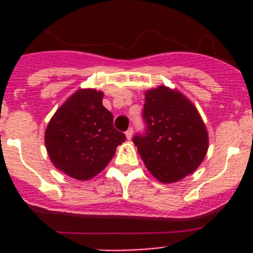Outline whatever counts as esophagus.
<instances>
[{
	"label": "esophagus",
	"instance_id": "esophagus-1",
	"mask_svg": "<svg viewBox=\"0 0 253 253\" xmlns=\"http://www.w3.org/2000/svg\"><path fill=\"white\" fill-rule=\"evenodd\" d=\"M125 135H126L128 139H131V137H133V128H129L128 130L125 131Z\"/></svg>",
	"mask_w": 253,
	"mask_h": 253
}]
</instances>
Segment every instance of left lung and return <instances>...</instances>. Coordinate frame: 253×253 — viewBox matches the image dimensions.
Masks as SVG:
<instances>
[{
	"mask_svg": "<svg viewBox=\"0 0 253 253\" xmlns=\"http://www.w3.org/2000/svg\"><path fill=\"white\" fill-rule=\"evenodd\" d=\"M146 135H135L143 162L162 184L191 175L209 148L208 130L194 104L180 91L158 86L144 92Z\"/></svg>",
	"mask_w": 253,
	"mask_h": 253,
	"instance_id": "1",
	"label": "left lung"
}]
</instances>
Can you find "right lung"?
I'll use <instances>...</instances> for the list:
<instances>
[{
    "instance_id": "right-lung-1",
    "label": "right lung",
    "mask_w": 253,
    "mask_h": 253,
    "mask_svg": "<svg viewBox=\"0 0 253 253\" xmlns=\"http://www.w3.org/2000/svg\"><path fill=\"white\" fill-rule=\"evenodd\" d=\"M104 92L80 88L49 120L44 142L54 167L69 177L87 181L110 162L125 135L113 125L102 105Z\"/></svg>"
}]
</instances>
